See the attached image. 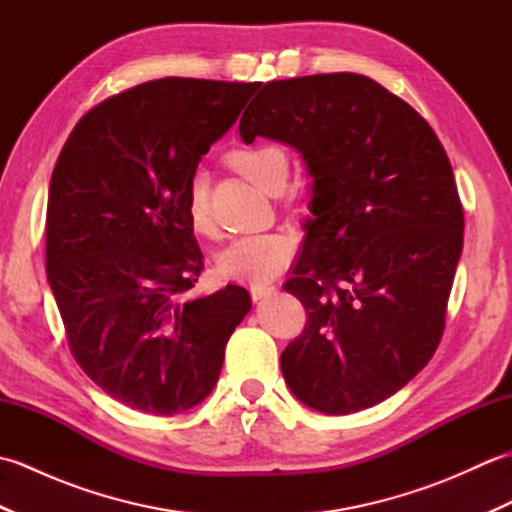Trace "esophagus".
<instances>
[{"mask_svg":"<svg viewBox=\"0 0 512 512\" xmlns=\"http://www.w3.org/2000/svg\"><path fill=\"white\" fill-rule=\"evenodd\" d=\"M275 292V286H250V297H253V301H259V299H266Z\"/></svg>","mask_w":512,"mask_h":512,"instance_id":"34e87169","label":"esophagus"}]
</instances>
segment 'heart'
I'll list each match as a JSON object with an SVG mask.
<instances>
[{
	"mask_svg": "<svg viewBox=\"0 0 512 512\" xmlns=\"http://www.w3.org/2000/svg\"><path fill=\"white\" fill-rule=\"evenodd\" d=\"M233 167L266 193L286 187L290 160L277 145H253L231 154ZM187 217L191 228L202 237L215 235L209 206V187L200 171H195L187 189ZM297 250L295 237L288 233H259L239 237L217 257V270L228 279L266 284L286 270Z\"/></svg>",
	"mask_w": 512,
	"mask_h": 512,
	"instance_id": "1",
	"label": "heart"
}]
</instances>
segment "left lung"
<instances>
[{"instance_id": "obj_1", "label": "left lung", "mask_w": 512, "mask_h": 512, "mask_svg": "<svg viewBox=\"0 0 512 512\" xmlns=\"http://www.w3.org/2000/svg\"><path fill=\"white\" fill-rule=\"evenodd\" d=\"M239 134L295 147L314 178V217L284 284L308 314L281 352L288 387L330 416L378 405L444 332L464 242L447 151L409 103L352 72L262 85Z\"/></svg>"}]
</instances>
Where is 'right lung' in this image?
Masks as SVG:
<instances>
[{
    "instance_id": "1",
    "label": "right lung",
    "mask_w": 512,
    "mask_h": 512,
    "mask_svg": "<svg viewBox=\"0 0 512 512\" xmlns=\"http://www.w3.org/2000/svg\"><path fill=\"white\" fill-rule=\"evenodd\" d=\"M259 83L167 79L94 105L52 171L46 270L74 361L125 407L173 416L211 394L246 288L189 297L204 262L187 217L200 158Z\"/></svg>"
}]
</instances>
